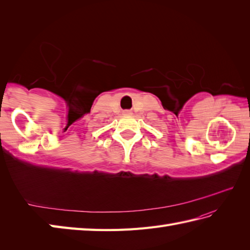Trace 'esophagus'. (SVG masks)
Returning a JSON list of instances; mask_svg holds the SVG:
<instances>
[{
    "instance_id": "1",
    "label": "esophagus",
    "mask_w": 250,
    "mask_h": 250,
    "mask_svg": "<svg viewBox=\"0 0 250 250\" xmlns=\"http://www.w3.org/2000/svg\"><path fill=\"white\" fill-rule=\"evenodd\" d=\"M124 114H125V115H130L131 113H130L129 110H125V111H124Z\"/></svg>"
}]
</instances>
